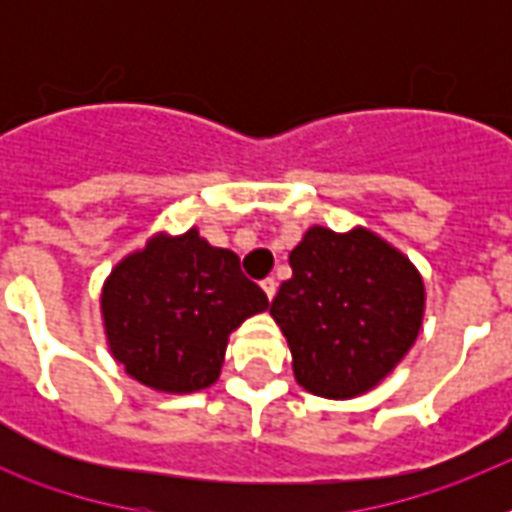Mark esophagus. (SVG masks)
I'll return each mask as SVG.
<instances>
[{
  "instance_id": "esophagus-1",
  "label": "esophagus",
  "mask_w": 512,
  "mask_h": 512,
  "mask_svg": "<svg viewBox=\"0 0 512 512\" xmlns=\"http://www.w3.org/2000/svg\"><path fill=\"white\" fill-rule=\"evenodd\" d=\"M260 287H263L265 297H268V300H273V295H276V289H279V281L273 279V276H268V279H265L263 284H260Z\"/></svg>"
}]
</instances>
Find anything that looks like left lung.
Listing matches in <instances>:
<instances>
[{"instance_id": "obj_1", "label": "left lung", "mask_w": 512, "mask_h": 512, "mask_svg": "<svg viewBox=\"0 0 512 512\" xmlns=\"http://www.w3.org/2000/svg\"><path fill=\"white\" fill-rule=\"evenodd\" d=\"M271 316L308 393L356 398L380 385L420 335L425 284L412 260L361 225H313L289 252Z\"/></svg>"}]
</instances>
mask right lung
I'll list each match as a JSON object with an SVG mask.
<instances>
[{
	"mask_svg": "<svg viewBox=\"0 0 512 512\" xmlns=\"http://www.w3.org/2000/svg\"><path fill=\"white\" fill-rule=\"evenodd\" d=\"M268 308L231 249L199 231L156 233L122 257L100 292L111 356L159 393H196L220 377L233 329Z\"/></svg>",
	"mask_w": 512,
	"mask_h": 512,
	"instance_id": "1",
	"label": "right lung"
}]
</instances>
